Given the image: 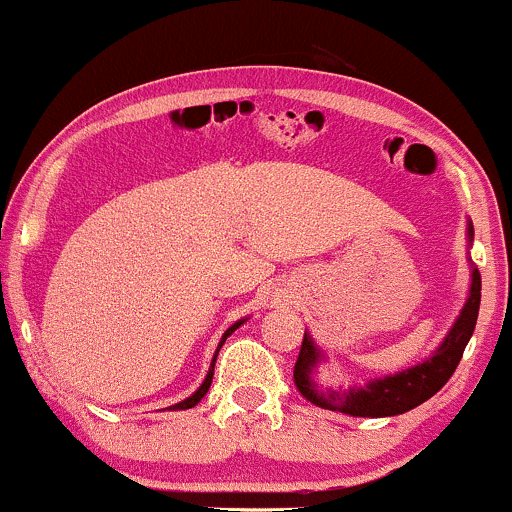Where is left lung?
<instances>
[{"label":"left lung","mask_w":512,"mask_h":512,"mask_svg":"<svg viewBox=\"0 0 512 512\" xmlns=\"http://www.w3.org/2000/svg\"><path fill=\"white\" fill-rule=\"evenodd\" d=\"M474 240V226L467 221V245ZM472 269V281H469L467 301H464L460 315L455 317L443 342L436 346L431 356L397 373L383 375V378H370L363 385L349 387H330L317 380L320 366L327 363V354L313 342L310 332H305L301 354H298L296 368H293V380L301 395L322 409L342 411L349 416H368V419H383V416H397L404 411L419 407L426 399L450 380L460 363L464 346L472 339L474 327H477L479 303H481V274L469 260Z\"/></svg>","instance_id":"1"}]
</instances>
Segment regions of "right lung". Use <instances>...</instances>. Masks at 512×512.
<instances>
[{
  "mask_svg": "<svg viewBox=\"0 0 512 512\" xmlns=\"http://www.w3.org/2000/svg\"><path fill=\"white\" fill-rule=\"evenodd\" d=\"M245 320H248V317H243V320L233 322V325H231V327H228V330H226V332H223L221 342H219V346H216V351H214V358H211V366H209V370H207V378H204V380H202V385H199V387H197V390H195V392H192V395H190V397H187V399H182V402H178V404H173V407H168L170 411H180V409H192V407H195V404L199 402V399H202L204 395H207V392H209V385H211V378H214V366H216V356H219V349H221V346H223V342H226V339H228V337H231V334H233V332H236L240 325H243V322H245Z\"/></svg>",
  "mask_w": 512,
  "mask_h": 512,
  "instance_id": "obj_1",
  "label": "right lung"
}]
</instances>
